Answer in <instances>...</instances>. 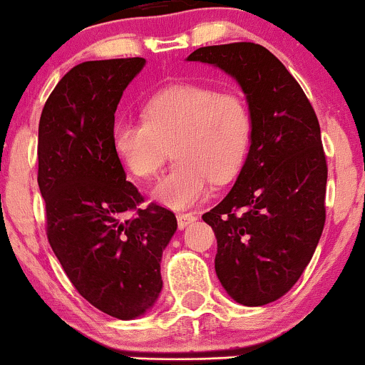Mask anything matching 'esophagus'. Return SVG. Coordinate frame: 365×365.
<instances>
[{"instance_id": "obj_1", "label": "esophagus", "mask_w": 365, "mask_h": 365, "mask_svg": "<svg viewBox=\"0 0 365 365\" xmlns=\"http://www.w3.org/2000/svg\"><path fill=\"white\" fill-rule=\"evenodd\" d=\"M195 214H191V212H179L178 214V226L179 228H186L187 225H191V222L195 221Z\"/></svg>"}]
</instances>
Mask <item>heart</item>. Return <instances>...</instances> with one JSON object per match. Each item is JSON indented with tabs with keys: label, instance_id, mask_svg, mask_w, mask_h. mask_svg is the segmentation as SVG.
I'll use <instances>...</instances> for the list:
<instances>
[{
	"label": "heart",
	"instance_id": "1",
	"mask_svg": "<svg viewBox=\"0 0 365 365\" xmlns=\"http://www.w3.org/2000/svg\"><path fill=\"white\" fill-rule=\"evenodd\" d=\"M252 135V115L244 96L205 83H175L144 104V120H121L113 143L123 165L143 181L156 178L175 151L172 170L153 198L174 209L197 203L210 179L228 181L244 163Z\"/></svg>",
	"mask_w": 365,
	"mask_h": 365
}]
</instances>
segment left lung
Instances as JSON below:
<instances>
[{"instance_id":"8db88e82","label":"left lung","mask_w":365,"mask_h":365,"mask_svg":"<svg viewBox=\"0 0 365 365\" xmlns=\"http://www.w3.org/2000/svg\"><path fill=\"white\" fill-rule=\"evenodd\" d=\"M187 61L217 66L247 96L249 155L230 193L202 219L217 238L222 287L237 303L262 307L291 291L322 235L327 162L319 120L292 74L257 43L202 46Z\"/></svg>"}]
</instances>
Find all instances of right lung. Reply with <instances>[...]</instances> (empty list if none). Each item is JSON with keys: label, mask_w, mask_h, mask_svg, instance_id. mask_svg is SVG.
Here are the masks:
<instances>
[{"label": "right lung", "mask_w": 365, "mask_h": 365, "mask_svg": "<svg viewBox=\"0 0 365 365\" xmlns=\"http://www.w3.org/2000/svg\"><path fill=\"white\" fill-rule=\"evenodd\" d=\"M144 64L132 57L74 66L46 99L38 128L48 244L74 289L120 320L155 304L162 252L178 230L165 207L139 209L144 198L113 143L115 111Z\"/></svg>", "instance_id": "add662e5"}]
</instances>
